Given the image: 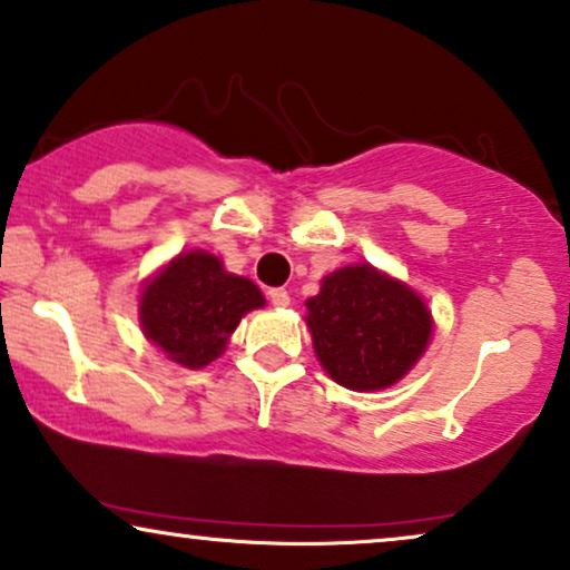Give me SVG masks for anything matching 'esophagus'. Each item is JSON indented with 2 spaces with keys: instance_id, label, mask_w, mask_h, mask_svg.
I'll use <instances>...</instances> for the list:
<instances>
[{
  "instance_id": "34e87169",
  "label": "esophagus",
  "mask_w": 570,
  "mask_h": 570,
  "mask_svg": "<svg viewBox=\"0 0 570 570\" xmlns=\"http://www.w3.org/2000/svg\"><path fill=\"white\" fill-rule=\"evenodd\" d=\"M269 301H272V306L285 308V306H291V293H287L285 287H272Z\"/></svg>"
}]
</instances>
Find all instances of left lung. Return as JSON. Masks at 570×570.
Here are the masks:
<instances>
[{
  "label": "left lung",
  "mask_w": 570,
  "mask_h": 570,
  "mask_svg": "<svg viewBox=\"0 0 570 570\" xmlns=\"http://www.w3.org/2000/svg\"><path fill=\"white\" fill-rule=\"evenodd\" d=\"M306 308L324 372L358 393L403 380L430 345L434 327L419 293L368 264L332 272Z\"/></svg>",
  "instance_id": "obj_1"
}]
</instances>
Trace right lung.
Wrapping results in <instances>:
<instances>
[{
    "instance_id": "add662e5",
    "label": "right lung",
    "mask_w": 570,
    "mask_h": 570,
    "mask_svg": "<svg viewBox=\"0 0 570 570\" xmlns=\"http://www.w3.org/2000/svg\"><path fill=\"white\" fill-rule=\"evenodd\" d=\"M264 306L248 277L230 275L206 250L177 254L140 293V330L169 361L202 368L219 358L243 314Z\"/></svg>"
}]
</instances>
